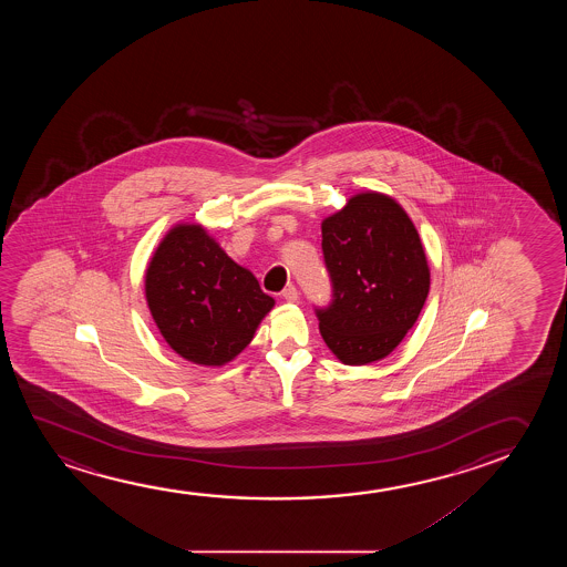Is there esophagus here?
I'll list each match as a JSON object with an SVG mask.
<instances>
[{
    "instance_id": "1",
    "label": "esophagus",
    "mask_w": 567,
    "mask_h": 567,
    "mask_svg": "<svg viewBox=\"0 0 567 567\" xmlns=\"http://www.w3.org/2000/svg\"><path fill=\"white\" fill-rule=\"evenodd\" d=\"M280 298H282L285 302L295 303L298 302V298H300V296H298V290H296L295 287H287L282 292H280Z\"/></svg>"
}]
</instances>
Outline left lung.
Here are the masks:
<instances>
[{
  "label": "left lung",
  "instance_id": "obj_1",
  "mask_svg": "<svg viewBox=\"0 0 567 567\" xmlns=\"http://www.w3.org/2000/svg\"><path fill=\"white\" fill-rule=\"evenodd\" d=\"M333 300L318 308L319 331L342 364L388 357L419 319L430 267L419 230L389 195L365 192L321 223Z\"/></svg>",
  "mask_w": 567,
  "mask_h": 567
}]
</instances>
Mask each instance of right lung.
Here are the masks:
<instances>
[{"instance_id": "add662e5", "label": "right lung", "mask_w": 567, "mask_h": 567, "mask_svg": "<svg viewBox=\"0 0 567 567\" xmlns=\"http://www.w3.org/2000/svg\"><path fill=\"white\" fill-rule=\"evenodd\" d=\"M164 341L194 364L225 365L248 347L275 300L199 225H176L145 272Z\"/></svg>"}]
</instances>
